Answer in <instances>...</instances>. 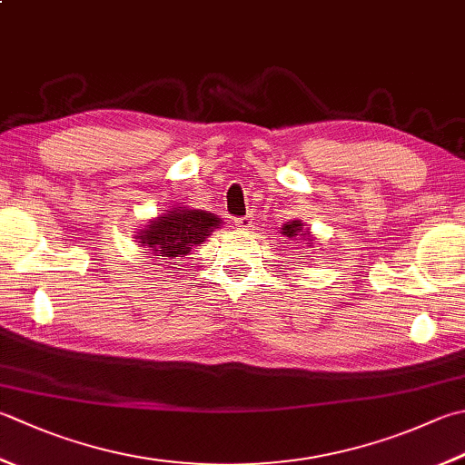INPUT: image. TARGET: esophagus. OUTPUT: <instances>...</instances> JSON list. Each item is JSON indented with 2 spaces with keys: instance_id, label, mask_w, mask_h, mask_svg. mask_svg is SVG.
I'll return each mask as SVG.
<instances>
[{
  "instance_id": "34e87169",
  "label": "esophagus",
  "mask_w": 465,
  "mask_h": 465,
  "mask_svg": "<svg viewBox=\"0 0 465 465\" xmlns=\"http://www.w3.org/2000/svg\"><path fill=\"white\" fill-rule=\"evenodd\" d=\"M251 223H252V218H249V216H242V218H234V224L239 226V229H242V231H247L249 226H251Z\"/></svg>"
}]
</instances>
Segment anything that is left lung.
Here are the masks:
<instances>
[{
    "label": "left lung",
    "instance_id": "1",
    "mask_svg": "<svg viewBox=\"0 0 465 465\" xmlns=\"http://www.w3.org/2000/svg\"><path fill=\"white\" fill-rule=\"evenodd\" d=\"M282 234L289 236V239H295V241H300V239H297V236H302L303 241H308L305 244H308V247H312V241L305 239V236H310V231H303V223L302 221H292V223L283 224Z\"/></svg>",
    "mask_w": 465,
    "mask_h": 465
}]
</instances>
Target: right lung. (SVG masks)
<instances>
[{"label": "right lung", "mask_w": 465, "mask_h": 465, "mask_svg": "<svg viewBox=\"0 0 465 465\" xmlns=\"http://www.w3.org/2000/svg\"><path fill=\"white\" fill-rule=\"evenodd\" d=\"M214 229H221V218L206 210L178 206L150 221L135 239H139L142 247L152 251L155 261L172 262L178 257H186L194 247H200Z\"/></svg>", "instance_id": "obj_1"}]
</instances>
